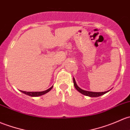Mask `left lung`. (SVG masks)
<instances>
[{
	"mask_svg": "<svg viewBox=\"0 0 130 130\" xmlns=\"http://www.w3.org/2000/svg\"><path fill=\"white\" fill-rule=\"evenodd\" d=\"M73 84H74V86L75 87L76 89L79 92L81 93L82 94H83V95L90 96V97H98V96H102V95H104V94L108 92V91H110V90H108V91H104V92H93V91H86V90H82V88H80V87L77 85V84H76L75 80L74 78H73Z\"/></svg>",
	"mask_w": 130,
	"mask_h": 130,
	"instance_id": "8db88e82",
	"label": "left lung"
}]
</instances>
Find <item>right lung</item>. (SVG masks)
Segmentation results:
<instances>
[{"instance_id":"obj_1","label":"right lung","mask_w":130,"mask_h":130,"mask_svg":"<svg viewBox=\"0 0 130 130\" xmlns=\"http://www.w3.org/2000/svg\"><path fill=\"white\" fill-rule=\"evenodd\" d=\"M52 88H53V86L50 87V88H48V89H47V90H45V91H34H34H22V90H20V91L22 92L23 93L25 94V95H28V96H41V95H44V94L47 93L48 92V91H50Z\"/></svg>"}]
</instances>
